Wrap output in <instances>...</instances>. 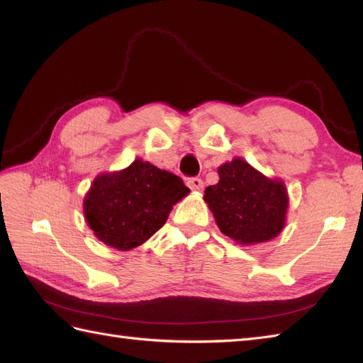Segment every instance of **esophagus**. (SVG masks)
<instances>
[{
    "instance_id": "esophagus-1",
    "label": "esophagus",
    "mask_w": 363,
    "mask_h": 363,
    "mask_svg": "<svg viewBox=\"0 0 363 363\" xmlns=\"http://www.w3.org/2000/svg\"><path fill=\"white\" fill-rule=\"evenodd\" d=\"M187 186L191 189V190H203L204 187V182L203 179H199V177H190V179L187 181Z\"/></svg>"
}]
</instances>
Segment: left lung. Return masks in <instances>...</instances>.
<instances>
[{
	"mask_svg": "<svg viewBox=\"0 0 363 363\" xmlns=\"http://www.w3.org/2000/svg\"><path fill=\"white\" fill-rule=\"evenodd\" d=\"M218 174V184L204 190V199L223 234L252 245L281 233L289 204L282 182L268 179L242 159L221 165Z\"/></svg>",
	"mask_w": 363,
	"mask_h": 363,
	"instance_id": "8db88e82",
	"label": "left lung"
}]
</instances>
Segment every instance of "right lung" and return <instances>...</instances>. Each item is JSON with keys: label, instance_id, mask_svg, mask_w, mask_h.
<instances>
[{"label": "right lung", "instance_id": "add662e5", "mask_svg": "<svg viewBox=\"0 0 363 363\" xmlns=\"http://www.w3.org/2000/svg\"><path fill=\"white\" fill-rule=\"evenodd\" d=\"M189 191L179 176L137 159L123 172L96 177L84 213L99 240L126 251L157 233Z\"/></svg>", "mask_w": 363, "mask_h": 363}]
</instances>
